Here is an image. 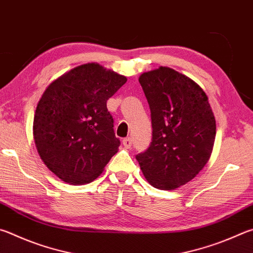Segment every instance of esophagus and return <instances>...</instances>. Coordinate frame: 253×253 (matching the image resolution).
Listing matches in <instances>:
<instances>
[{
	"label": "esophagus",
	"mask_w": 253,
	"mask_h": 253,
	"mask_svg": "<svg viewBox=\"0 0 253 253\" xmlns=\"http://www.w3.org/2000/svg\"><path fill=\"white\" fill-rule=\"evenodd\" d=\"M131 144H132V142H131L130 137H127V138L123 139V145H124V147H126V148H130Z\"/></svg>",
	"instance_id": "34e87169"
}]
</instances>
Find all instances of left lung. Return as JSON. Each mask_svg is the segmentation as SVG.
Segmentation results:
<instances>
[{
  "instance_id": "obj_1",
  "label": "left lung",
  "mask_w": 253,
  "mask_h": 253,
  "mask_svg": "<svg viewBox=\"0 0 253 253\" xmlns=\"http://www.w3.org/2000/svg\"><path fill=\"white\" fill-rule=\"evenodd\" d=\"M138 80L150 107L153 138L136 159L151 186L174 190L208 163L215 138L212 108L196 82L170 67L145 72Z\"/></svg>"
}]
</instances>
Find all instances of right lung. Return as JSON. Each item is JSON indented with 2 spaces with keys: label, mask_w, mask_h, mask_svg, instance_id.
I'll return each mask as SVG.
<instances>
[{
  "label": "right lung",
  "mask_w": 253,
  "mask_h": 253,
  "mask_svg": "<svg viewBox=\"0 0 253 253\" xmlns=\"http://www.w3.org/2000/svg\"><path fill=\"white\" fill-rule=\"evenodd\" d=\"M126 82V76L98 63H87L44 90L33 137L41 159L62 181L75 186L94 181L118 151L121 141L106 102Z\"/></svg>",
  "instance_id": "1"
}]
</instances>
